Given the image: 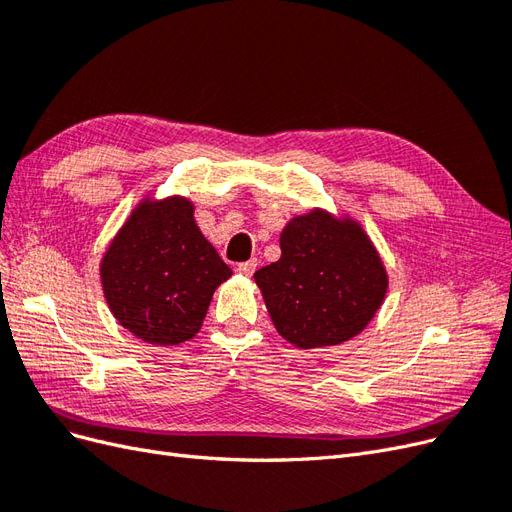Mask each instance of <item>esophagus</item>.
<instances>
[{"label": "esophagus", "mask_w": 512, "mask_h": 512, "mask_svg": "<svg viewBox=\"0 0 512 512\" xmlns=\"http://www.w3.org/2000/svg\"><path fill=\"white\" fill-rule=\"evenodd\" d=\"M256 265H258L256 258H252V260H245V262H241V265L237 267V271H239L241 275H247V277H250V275L256 271Z\"/></svg>", "instance_id": "1"}]
</instances>
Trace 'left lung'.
<instances>
[{
    "instance_id": "obj_1",
    "label": "left lung",
    "mask_w": 512,
    "mask_h": 512,
    "mask_svg": "<svg viewBox=\"0 0 512 512\" xmlns=\"http://www.w3.org/2000/svg\"><path fill=\"white\" fill-rule=\"evenodd\" d=\"M282 256L254 273L275 331L301 350L344 344L378 314L389 273L361 222L314 207L284 226Z\"/></svg>"
}]
</instances>
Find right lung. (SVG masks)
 I'll use <instances>...</instances> for the list:
<instances>
[{
  "mask_svg": "<svg viewBox=\"0 0 512 512\" xmlns=\"http://www.w3.org/2000/svg\"><path fill=\"white\" fill-rule=\"evenodd\" d=\"M232 275L194 220L190 198L145 196L100 260V282L123 329L156 346L192 339L213 292Z\"/></svg>",
  "mask_w": 512,
  "mask_h": 512,
  "instance_id": "1",
  "label": "right lung"
}]
</instances>
